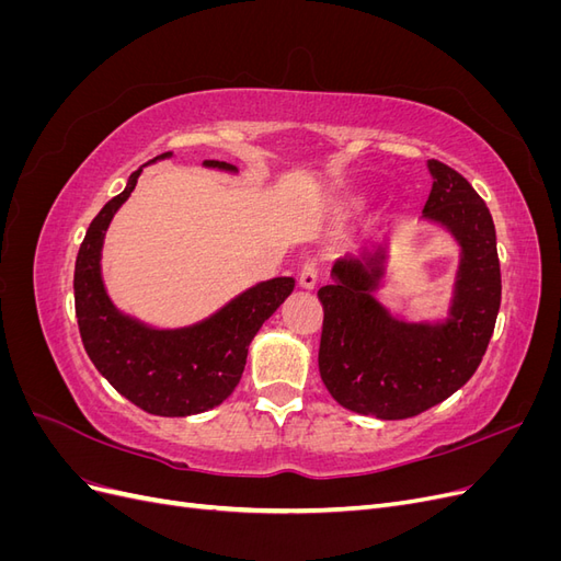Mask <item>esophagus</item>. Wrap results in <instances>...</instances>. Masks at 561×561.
Returning <instances> with one entry per match:
<instances>
[{"label":"esophagus","instance_id":"1","mask_svg":"<svg viewBox=\"0 0 561 561\" xmlns=\"http://www.w3.org/2000/svg\"><path fill=\"white\" fill-rule=\"evenodd\" d=\"M318 276H320V264L318 260H307L299 271V285L304 287V290H313L316 283H318Z\"/></svg>","mask_w":561,"mask_h":561}]
</instances>
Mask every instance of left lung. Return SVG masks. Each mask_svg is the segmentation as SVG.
I'll list each match as a JSON object with an SVG mask.
<instances>
[{
    "instance_id": "left-lung-1",
    "label": "left lung",
    "mask_w": 561,
    "mask_h": 561,
    "mask_svg": "<svg viewBox=\"0 0 561 561\" xmlns=\"http://www.w3.org/2000/svg\"><path fill=\"white\" fill-rule=\"evenodd\" d=\"M433 190L423 206L461 245L445 322L390 316L371 290L383 276V250L339 260L332 285L318 290L322 334L318 367L332 398L351 412L410 419L454 396L480 367L501 309L494 219L472 184L443 161H428Z\"/></svg>"
}]
</instances>
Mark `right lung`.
Wrapping results in <instances>:
<instances>
[{"instance_id": "right-lung-1", "label": "right lung", "mask_w": 561, "mask_h": 561, "mask_svg": "<svg viewBox=\"0 0 561 561\" xmlns=\"http://www.w3.org/2000/svg\"><path fill=\"white\" fill-rule=\"evenodd\" d=\"M171 151L157 157L165 159ZM208 168L236 171L225 161ZM142 173L95 215L75 266V309L83 348L118 393L157 416H192L222 404L239 386L248 346L264 322L295 290V278H271L250 287L208 320L182 330H151L114 309L103 276L100 250L114 213L130 196Z\"/></svg>"}]
</instances>
